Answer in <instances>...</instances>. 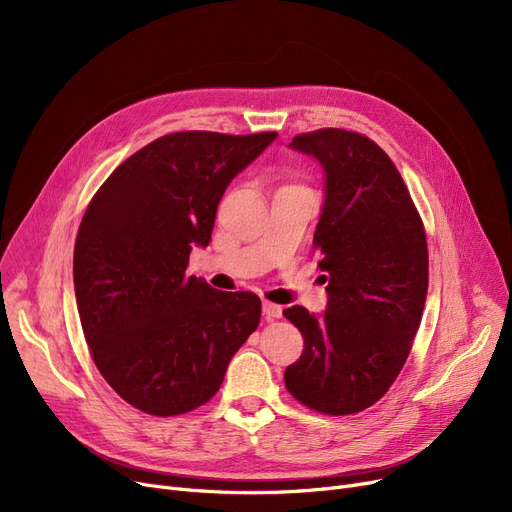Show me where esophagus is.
<instances>
[{
  "instance_id": "1",
  "label": "esophagus",
  "mask_w": 512,
  "mask_h": 512,
  "mask_svg": "<svg viewBox=\"0 0 512 512\" xmlns=\"http://www.w3.org/2000/svg\"><path fill=\"white\" fill-rule=\"evenodd\" d=\"M263 315H265L267 321L280 319L282 317V307L276 305V303H270V301H263Z\"/></svg>"
}]
</instances>
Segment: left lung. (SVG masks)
Segmentation results:
<instances>
[{"label":"left lung","instance_id":"left-lung-1","mask_svg":"<svg viewBox=\"0 0 512 512\" xmlns=\"http://www.w3.org/2000/svg\"><path fill=\"white\" fill-rule=\"evenodd\" d=\"M290 149L315 157L326 178L313 247L328 307L284 309L305 340L284 382L313 411L353 415L388 392L411 353L427 294L425 230L392 159L363 134L321 128Z\"/></svg>","mask_w":512,"mask_h":512}]
</instances>
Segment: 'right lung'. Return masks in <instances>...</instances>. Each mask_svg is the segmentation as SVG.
Wrapping results in <instances>:
<instances>
[{"label": "right lung", "mask_w": 512, "mask_h": 512, "mask_svg": "<svg viewBox=\"0 0 512 512\" xmlns=\"http://www.w3.org/2000/svg\"><path fill=\"white\" fill-rule=\"evenodd\" d=\"M276 137L166 134L89 203L74 245L80 324L105 382L139 411L172 417L205 405L257 330V294L215 290L186 265L193 247L209 245L226 186Z\"/></svg>", "instance_id": "right-lung-1"}]
</instances>
